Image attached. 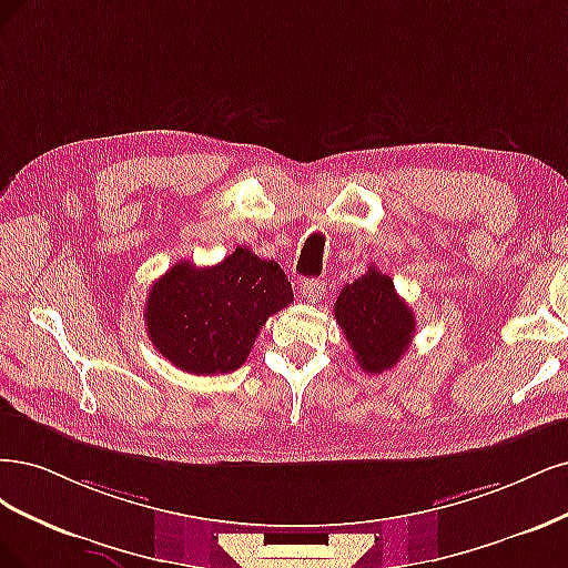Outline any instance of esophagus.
Returning a JSON list of instances; mask_svg holds the SVG:
<instances>
[{"label": "esophagus", "mask_w": 568, "mask_h": 568, "mask_svg": "<svg viewBox=\"0 0 568 568\" xmlns=\"http://www.w3.org/2000/svg\"><path fill=\"white\" fill-rule=\"evenodd\" d=\"M300 292L304 295V300L318 302L321 297H325V281H321V278H306L300 285Z\"/></svg>", "instance_id": "esophagus-1"}]
</instances>
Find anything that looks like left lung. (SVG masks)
Masks as SVG:
<instances>
[{
  "mask_svg": "<svg viewBox=\"0 0 568 568\" xmlns=\"http://www.w3.org/2000/svg\"><path fill=\"white\" fill-rule=\"evenodd\" d=\"M335 318L368 375L392 371L408 352L415 333L410 306L398 297L394 281L377 266H368L361 278L342 287Z\"/></svg>",
  "mask_w": 568,
  "mask_h": 568,
  "instance_id": "obj_1",
  "label": "left lung"
}]
</instances>
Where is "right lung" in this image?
Listing matches in <instances>:
<instances>
[{
	"label": "right lung",
	"instance_id": "1",
	"mask_svg": "<svg viewBox=\"0 0 568 568\" xmlns=\"http://www.w3.org/2000/svg\"><path fill=\"white\" fill-rule=\"evenodd\" d=\"M295 295L276 262L235 247L224 262L197 268L174 264L145 302V327L155 349L191 375L233 373L247 361L268 316Z\"/></svg>",
	"mask_w": 568,
	"mask_h": 568
}]
</instances>
